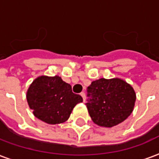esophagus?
Segmentation results:
<instances>
[{
    "label": "esophagus",
    "instance_id": "34e87169",
    "mask_svg": "<svg viewBox=\"0 0 159 159\" xmlns=\"http://www.w3.org/2000/svg\"><path fill=\"white\" fill-rule=\"evenodd\" d=\"M80 94H81V96L83 97V101H85V100H86V97H85V93H84V92H82Z\"/></svg>",
    "mask_w": 159,
    "mask_h": 159
}]
</instances>
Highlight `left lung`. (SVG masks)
<instances>
[{
  "label": "left lung",
  "instance_id": "obj_1",
  "mask_svg": "<svg viewBox=\"0 0 159 159\" xmlns=\"http://www.w3.org/2000/svg\"><path fill=\"white\" fill-rule=\"evenodd\" d=\"M87 108L90 117L98 126L112 128L123 123L132 113L136 100L133 87L126 81L115 77L95 80L88 88Z\"/></svg>",
  "mask_w": 159,
  "mask_h": 159
}]
</instances>
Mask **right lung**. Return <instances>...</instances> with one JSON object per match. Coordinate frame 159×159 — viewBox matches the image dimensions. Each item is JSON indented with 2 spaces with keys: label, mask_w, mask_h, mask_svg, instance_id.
<instances>
[{
  "label": "right lung",
  "mask_w": 159,
  "mask_h": 159,
  "mask_svg": "<svg viewBox=\"0 0 159 159\" xmlns=\"http://www.w3.org/2000/svg\"><path fill=\"white\" fill-rule=\"evenodd\" d=\"M26 99L33 114L48 124H59L68 120L76 104L83 102L79 94L59 76H40L30 85Z\"/></svg>",
  "instance_id": "add662e5"
}]
</instances>
